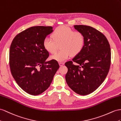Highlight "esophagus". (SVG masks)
<instances>
[{
    "label": "esophagus",
    "instance_id": "esophagus-1",
    "mask_svg": "<svg viewBox=\"0 0 121 121\" xmlns=\"http://www.w3.org/2000/svg\"><path fill=\"white\" fill-rule=\"evenodd\" d=\"M59 64L60 66H62L64 64V63H63V62H59Z\"/></svg>",
    "mask_w": 121,
    "mask_h": 121
}]
</instances>
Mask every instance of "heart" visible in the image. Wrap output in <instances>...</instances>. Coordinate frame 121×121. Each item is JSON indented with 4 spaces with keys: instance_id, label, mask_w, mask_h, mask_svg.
<instances>
[{
    "instance_id": "heart-1",
    "label": "heart",
    "mask_w": 121,
    "mask_h": 121,
    "mask_svg": "<svg viewBox=\"0 0 121 121\" xmlns=\"http://www.w3.org/2000/svg\"><path fill=\"white\" fill-rule=\"evenodd\" d=\"M52 39L46 37L43 41L44 49L53 54L60 46L61 51L52 55L51 59L63 62L73 56L78 55L84 46L85 38L78 30H73L67 26H61L56 29L52 35Z\"/></svg>"
}]
</instances>
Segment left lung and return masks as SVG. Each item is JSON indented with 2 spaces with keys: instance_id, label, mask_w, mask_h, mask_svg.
Here are the masks:
<instances>
[{
  "instance_id": "8db88e82",
  "label": "left lung",
  "mask_w": 121,
  "mask_h": 121,
  "mask_svg": "<svg viewBox=\"0 0 121 121\" xmlns=\"http://www.w3.org/2000/svg\"><path fill=\"white\" fill-rule=\"evenodd\" d=\"M74 27L83 34L85 43L73 61L65 64L68 69L65 80L73 91L84 95L95 91L106 78L110 66V48L106 37L94 27L84 25Z\"/></svg>"
}]
</instances>
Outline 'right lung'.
<instances>
[{
	"mask_svg": "<svg viewBox=\"0 0 121 121\" xmlns=\"http://www.w3.org/2000/svg\"><path fill=\"white\" fill-rule=\"evenodd\" d=\"M52 31V26L31 27L18 34L11 43L12 75L20 87L31 95L45 91L59 68L57 61H46L49 53L43 46V40Z\"/></svg>",
	"mask_w": 121,
	"mask_h": 121,
	"instance_id": "1",
	"label": "right lung"
}]
</instances>
